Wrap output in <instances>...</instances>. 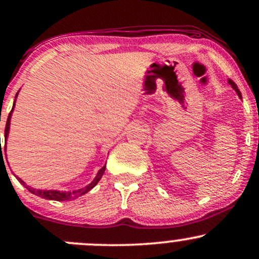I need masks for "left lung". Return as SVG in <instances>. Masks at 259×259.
<instances>
[{"label": "left lung", "instance_id": "obj_1", "mask_svg": "<svg viewBox=\"0 0 259 259\" xmlns=\"http://www.w3.org/2000/svg\"><path fill=\"white\" fill-rule=\"evenodd\" d=\"M228 82H229V84H230V85H231V88H233V89H234V90L237 92V95H239V96H241V92H240V91H239V89H237V86H236V84H235V82L233 81V80H231V79H229V80H228Z\"/></svg>", "mask_w": 259, "mask_h": 259}]
</instances>
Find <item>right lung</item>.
I'll list each match as a JSON object with an SVG mask.
<instances>
[{
    "label": "right lung",
    "instance_id": "obj_1",
    "mask_svg": "<svg viewBox=\"0 0 259 259\" xmlns=\"http://www.w3.org/2000/svg\"><path fill=\"white\" fill-rule=\"evenodd\" d=\"M18 95V94H17ZM16 95V97H17ZM16 103V102H14ZM13 108H14V105H13ZM13 108H12V111L10 112V114H8V118H7V123H6V129H5V148L4 150L6 151V141H7V136H8V132H10V123H11V117H12V112H13ZM1 140V138H0ZM1 147V145H0ZM1 150V156H2V147L0 148ZM4 157V156H2ZM106 170V165L105 167H102L99 170V173H97L96 178H95L94 181H92L91 184H89L88 186L84 187V189H80V190H76V191H73V192H61V191H55V190H35V189H30L29 186H25V183L20 178H18V180L20 181V184H23L26 189L29 190V191L32 192L34 195L38 196V197H42V198H46V200H55V201H68V200H72V198H75L78 197V196H81L86 194L88 191H90L94 186H96V184L99 183L101 178H102L103 173H105Z\"/></svg>",
    "mask_w": 259,
    "mask_h": 259
}]
</instances>
